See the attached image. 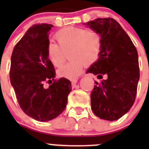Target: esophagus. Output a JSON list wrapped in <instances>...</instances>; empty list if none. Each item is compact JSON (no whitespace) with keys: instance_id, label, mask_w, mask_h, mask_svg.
I'll return each instance as SVG.
<instances>
[{"instance_id":"esophagus-1","label":"esophagus","mask_w":149,"mask_h":149,"mask_svg":"<svg viewBox=\"0 0 149 149\" xmlns=\"http://www.w3.org/2000/svg\"><path fill=\"white\" fill-rule=\"evenodd\" d=\"M77 79L72 80V87H74V86H75V85H76V84H77Z\"/></svg>"}]
</instances>
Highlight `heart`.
<instances>
[{"mask_svg":"<svg viewBox=\"0 0 149 149\" xmlns=\"http://www.w3.org/2000/svg\"><path fill=\"white\" fill-rule=\"evenodd\" d=\"M58 44L50 42L46 53L48 60L56 68L63 65L69 51L71 60L58 71V74L65 78L75 79L86 65L97 61L102 48L99 33L81 27H68L58 30L55 34Z\"/></svg>","mask_w":149,"mask_h":149,"instance_id":"b5f03b06","label":"heart"}]
</instances>
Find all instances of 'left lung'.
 Instances as JSON below:
<instances>
[{"label":"left lung","instance_id":"1","mask_svg":"<svg viewBox=\"0 0 149 149\" xmlns=\"http://www.w3.org/2000/svg\"><path fill=\"white\" fill-rule=\"evenodd\" d=\"M100 34L102 48L98 60L86 73L98 79L91 93V108L100 119L115 121L133 106L136 98L139 68L138 53L131 38L112 18H96L84 23Z\"/></svg>","mask_w":149,"mask_h":149}]
</instances>
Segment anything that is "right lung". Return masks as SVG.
<instances>
[{
  "label": "right lung",
  "instance_id": "add662e5",
  "mask_svg": "<svg viewBox=\"0 0 149 149\" xmlns=\"http://www.w3.org/2000/svg\"><path fill=\"white\" fill-rule=\"evenodd\" d=\"M50 24H34L15 45L11 56L10 82L20 107L39 122L55 119L65 110L72 91L70 81L55 80L54 67L47 56ZM45 82L51 84L45 88Z\"/></svg>",
  "mask_w": 149,
  "mask_h": 149
}]
</instances>
